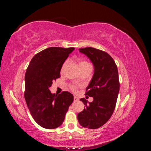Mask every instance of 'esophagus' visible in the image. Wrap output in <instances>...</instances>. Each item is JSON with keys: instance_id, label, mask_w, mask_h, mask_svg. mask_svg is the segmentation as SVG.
<instances>
[{"instance_id": "esophagus-1", "label": "esophagus", "mask_w": 151, "mask_h": 151, "mask_svg": "<svg viewBox=\"0 0 151 151\" xmlns=\"http://www.w3.org/2000/svg\"><path fill=\"white\" fill-rule=\"evenodd\" d=\"M79 100V98H77V96H74V101H78Z\"/></svg>"}]
</instances>
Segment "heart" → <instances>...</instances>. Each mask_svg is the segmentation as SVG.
<instances>
[{"instance_id":"heart-1","label":"heart","mask_w":151,"mask_h":151,"mask_svg":"<svg viewBox=\"0 0 151 151\" xmlns=\"http://www.w3.org/2000/svg\"><path fill=\"white\" fill-rule=\"evenodd\" d=\"M65 64H66V62L64 63V64L63 65V66H62V69L63 68V67H65ZM90 65L89 63L88 62H86V61H81V62L79 63V67H81V66H85V65ZM70 88H71L73 91H76V86H74V85H71V86H70Z\"/></svg>"}]
</instances>
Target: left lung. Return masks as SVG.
<instances>
[{
	"label": "left lung",
	"instance_id": "left-lung-1",
	"mask_svg": "<svg viewBox=\"0 0 151 151\" xmlns=\"http://www.w3.org/2000/svg\"><path fill=\"white\" fill-rule=\"evenodd\" d=\"M79 52L89 58L94 70L86 95L93 98V102L80 100L86 106L77 115L80 125L89 129L103 126L111 116L120 91L118 68L112 57L106 52L92 47L80 48Z\"/></svg>",
	"mask_w": 151,
	"mask_h": 151
}]
</instances>
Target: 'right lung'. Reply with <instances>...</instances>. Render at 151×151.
<instances>
[{"label": "right lung", "instance_id": "add662e5", "mask_svg": "<svg viewBox=\"0 0 151 151\" xmlns=\"http://www.w3.org/2000/svg\"><path fill=\"white\" fill-rule=\"evenodd\" d=\"M74 48L50 47L36 54L25 74L24 98L33 119L45 129H53L64 120L74 96L68 91L52 94L53 81L60 77L63 63Z\"/></svg>", "mask_w": 151, "mask_h": 151}]
</instances>
